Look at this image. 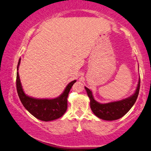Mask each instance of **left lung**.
Wrapping results in <instances>:
<instances>
[{"label":"left lung","instance_id":"left-lung-1","mask_svg":"<svg viewBox=\"0 0 151 151\" xmlns=\"http://www.w3.org/2000/svg\"><path fill=\"white\" fill-rule=\"evenodd\" d=\"M86 93L90 99V106L94 115L100 119L107 121H112L122 117L129 110L132 108L136 101L140 89V78L138 82L137 88L135 93L130 97L121 101H114L108 103H100L94 99L92 92L88 88L85 87Z\"/></svg>","mask_w":151,"mask_h":151}]
</instances>
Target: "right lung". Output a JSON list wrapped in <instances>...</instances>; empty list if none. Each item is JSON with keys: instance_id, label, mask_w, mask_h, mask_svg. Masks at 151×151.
Masks as SVG:
<instances>
[{"instance_id": "add662e5", "label": "right lung", "mask_w": 151, "mask_h": 151, "mask_svg": "<svg viewBox=\"0 0 151 151\" xmlns=\"http://www.w3.org/2000/svg\"><path fill=\"white\" fill-rule=\"evenodd\" d=\"M21 59L19 60L17 68L16 86L17 91L22 103L29 112L36 118L41 121L48 122L58 119L66 112L68 108V97L69 92L76 80L69 83L63 93L58 98L52 99H39L29 97L24 92L19 79V68Z\"/></svg>"}]
</instances>
